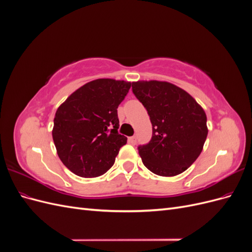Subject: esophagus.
<instances>
[{
	"label": "esophagus",
	"instance_id": "esophagus-1",
	"mask_svg": "<svg viewBox=\"0 0 252 252\" xmlns=\"http://www.w3.org/2000/svg\"><path fill=\"white\" fill-rule=\"evenodd\" d=\"M128 142L130 143V144H132V145H135V143H136V136L133 135V136H130V138H128Z\"/></svg>",
	"mask_w": 252,
	"mask_h": 252
}]
</instances>
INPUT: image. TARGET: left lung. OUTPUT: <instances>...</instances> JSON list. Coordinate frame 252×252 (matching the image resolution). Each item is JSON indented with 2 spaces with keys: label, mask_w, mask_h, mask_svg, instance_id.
Returning a JSON list of instances; mask_svg holds the SVG:
<instances>
[{
  "label": "left lung",
  "mask_w": 252,
  "mask_h": 252,
  "mask_svg": "<svg viewBox=\"0 0 252 252\" xmlns=\"http://www.w3.org/2000/svg\"><path fill=\"white\" fill-rule=\"evenodd\" d=\"M132 91L152 124L150 142L138 148L143 164L162 177L185 171L199 158L207 138L204 109L184 89L168 82H132Z\"/></svg>",
  "instance_id": "8db88e82"
}]
</instances>
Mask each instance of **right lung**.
Wrapping results in <instances>:
<instances>
[{
	"label": "right lung",
	"mask_w": 252,
	"mask_h": 252,
	"mask_svg": "<svg viewBox=\"0 0 252 252\" xmlns=\"http://www.w3.org/2000/svg\"><path fill=\"white\" fill-rule=\"evenodd\" d=\"M130 82L97 79L86 83L61 104L52 139L62 163L82 178L104 174L114 164L127 138L118 132V107Z\"/></svg>",
	"instance_id": "add662e5"
}]
</instances>
